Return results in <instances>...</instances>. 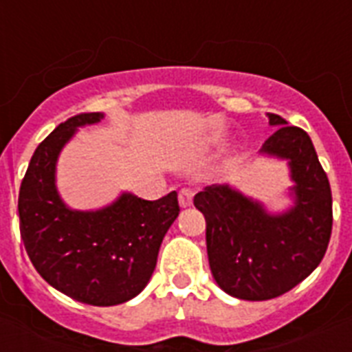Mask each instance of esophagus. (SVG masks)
I'll list each match as a JSON object with an SVG mask.
<instances>
[{"label":"esophagus","mask_w":352,"mask_h":352,"mask_svg":"<svg viewBox=\"0 0 352 352\" xmlns=\"http://www.w3.org/2000/svg\"><path fill=\"white\" fill-rule=\"evenodd\" d=\"M193 201V192L192 190H188V188H182L181 192H179V204H181L182 208H188Z\"/></svg>","instance_id":"obj_1"}]
</instances>
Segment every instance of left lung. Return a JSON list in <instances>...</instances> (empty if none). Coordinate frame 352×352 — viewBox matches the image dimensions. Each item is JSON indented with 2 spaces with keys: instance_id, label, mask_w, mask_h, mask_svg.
Instances as JSON below:
<instances>
[{
  "instance_id": "obj_1",
  "label": "left lung",
  "mask_w": 352,
  "mask_h": 352,
  "mask_svg": "<svg viewBox=\"0 0 352 352\" xmlns=\"http://www.w3.org/2000/svg\"><path fill=\"white\" fill-rule=\"evenodd\" d=\"M278 129L259 155L289 166L287 210L272 212L230 184H212L193 199L206 219V250L215 283L237 300H272L301 283L325 256L333 195L311 137L267 113Z\"/></svg>"
}]
</instances>
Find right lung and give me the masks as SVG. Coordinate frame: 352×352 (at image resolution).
Here are the masks:
<instances>
[{
	"instance_id": "obj_1",
	"label": "right lung",
	"mask_w": 352,
	"mask_h": 352,
	"mask_svg": "<svg viewBox=\"0 0 352 352\" xmlns=\"http://www.w3.org/2000/svg\"><path fill=\"white\" fill-rule=\"evenodd\" d=\"M104 113L69 118L36 148L18 197L19 232L41 278L69 298L96 307L133 300L149 283L160 245L179 215L177 192L146 201L122 192L98 210H74L56 186L58 157L78 127Z\"/></svg>"
}]
</instances>
